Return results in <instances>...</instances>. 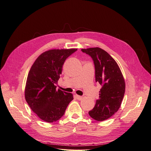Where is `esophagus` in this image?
Segmentation results:
<instances>
[{
    "label": "esophagus",
    "mask_w": 151,
    "mask_h": 151,
    "mask_svg": "<svg viewBox=\"0 0 151 151\" xmlns=\"http://www.w3.org/2000/svg\"><path fill=\"white\" fill-rule=\"evenodd\" d=\"M75 97L76 98V99H77L78 100H81L82 99H83V97L81 96H79V95H75Z\"/></svg>",
    "instance_id": "obj_1"
}]
</instances>
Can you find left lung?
Segmentation results:
<instances>
[{"instance_id":"left-lung-1","label":"left lung","mask_w":151,"mask_h":151,"mask_svg":"<svg viewBox=\"0 0 151 151\" xmlns=\"http://www.w3.org/2000/svg\"><path fill=\"white\" fill-rule=\"evenodd\" d=\"M92 57L96 81L102 86L95 106L89 116L99 122L108 119L120 108L124 96L125 82L120 68L113 58L99 47L82 49Z\"/></svg>"}]
</instances>
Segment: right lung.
Returning <instances> with one entry per match:
<instances>
[{
  "label": "right lung",
  "mask_w": 151,
  "mask_h": 151,
  "mask_svg": "<svg viewBox=\"0 0 151 151\" xmlns=\"http://www.w3.org/2000/svg\"><path fill=\"white\" fill-rule=\"evenodd\" d=\"M76 50H48L41 54L31 66L25 86V99L41 120L48 123L58 120L74 99L72 93L57 89L56 84L66 58Z\"/></svg>",
  "instance_id": "1"
}]
</instances>
